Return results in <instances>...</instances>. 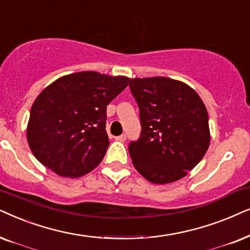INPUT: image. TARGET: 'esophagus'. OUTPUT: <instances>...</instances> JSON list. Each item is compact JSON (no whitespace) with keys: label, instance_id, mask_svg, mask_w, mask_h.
<instances>
[{"label":"esophagus","instance_id":"esophagus-1","mask_svg":"<svg viewBox=\"0 0 250 250\" xmlns=\"http://www.w3.org/2000/svg\"><path fill=\"white\" fill-rule=\"evenodd\" d=\"M115 139L118 142H125V135H120L118 137H115Z\"/></svg>","mask_w":250,"mask_h":250}]
</instances>
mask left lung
Listing matches in <instances>:
<instances>
[{
	"instance_id": "left-lung-1",
	"label": "left lung",
	"mask_w": 250,
	"mask_h": 250,
	"mask_svg": "<svg viewBox=\"0 0 250 250\" xmlns=\"http://www.w3.org/2000/svg\"><path fill=\"white\" fill-rule=\"evenodd\" d=\"M142 134L129 145L132 165L153 184L185 177L210 143L207 108L194 89L164 76L130 79Z\"/></svg>"
}]
</instances>
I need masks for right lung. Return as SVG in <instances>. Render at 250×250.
I'll return each instance as SVG.
<instances>
[{
	"instance_id": "obj_1",
	"label": "right lung",
	"mask_w": 250,
	"mask_h": 250,
	"mask_svg": "<svg viewBox=\"0 0 250 250\" xmlns=\"http://www.w3.org/2000/svg\"><path fill=\"white\" fill-rule=\"evenodd\" d=\"M130 79L94 71L62 76L33 103L26 129L36 159L62 177L76 178L101 164L108 147L106 106Z\"/></svg>"
}]
</instances>
